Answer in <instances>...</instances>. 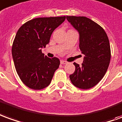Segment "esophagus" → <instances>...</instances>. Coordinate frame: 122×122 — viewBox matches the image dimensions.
Segmentation results:
<instances>
[{"instance_id":"1","label":"esophagus","mask_w":122,"mask_h":122,"mask_svg":"<svg viewBox=\"0 0 122 122\" xmlns=\"http://www.w3.org/2000/svg\"><path fill=\"white\" fill-rule=\"evenodd\" d=\"M60 64H67V62H66V61H64V60H61V61H60Z\"/></svg>"}]
</instances>
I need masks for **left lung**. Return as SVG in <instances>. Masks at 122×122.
Here are the masks:
<instances>
[{
    "label": "left lung",
    "instance_id": "1",
    "mask_svg": "<svg viewBox=\"0 0 122 122\" xmlns=\"http://www.w3.org/2000/svg\"><path fill=\"white\" fill-rule=\"evenodd\" d=\"M71 25L79 32V49L85 55L79 66L70 76L72 84L82 89L92 88L102 79L109 66L111 52L109 40L103 28L84 16H66Z\"/></svg>",
    "mask_w": 122,
    "mask_h": 122
}]
</instances>
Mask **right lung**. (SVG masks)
I'll use <instances>...</instances> for the list:
<instances>
[{
	"label": "right lung",
	"instance_id": "right-lung-1",
	"mask_svg": "<svg viewBox=\"0 0 122 122\" xmlns=\"http://www.w3.org/2000/svg\"><path fill=\"white\" fill-rule=\"evenodd\" d=\"M65 19L35 18L18 29L12 47L13 60L21 81L30 89L40 90L49 86L59 67V59L45 56L41 49L49 44L52 32Z\"/></svg>",
	"mask_w": 122,
	"mask_h": 122
}]
</instances>
